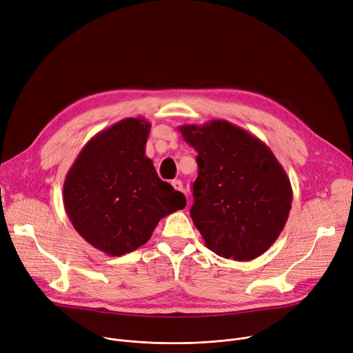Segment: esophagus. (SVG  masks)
Returning <instances> with one entry per match:
<instances>
[{"mask_svg": "<svg viewBox=\"0 0 353 353\" xmlns=\"http://www.w3.org/2000/svg\"><path fill=\"white\" fill-rule=\"evenodd\" d=\"M172 185H173V188L176 190V191H184V187H183V183L180 181V180H173L172 181Z\"/></svg>", "mask_w": 353, "mask_h": 353, "instance_id": "34e87169", "label": "esophagus"}]
</instances>
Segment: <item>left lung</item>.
Returning <instances> with one entry per match:
<instances>
[{
	"label": "left lung",
	"instance_id": "8db88e82",
	"mask_svg": "<svg viewBox=\"0 0 353 353\" xmlns=\"http://www.w3.org/2000/svg\"><path fill=\"white\" fill-rule=\"evenodd\" d=\"M179 130L198 152L190 215L205 245L236 261L260 257L289 216L293 195L286 172L261 139L226 120Z\"/></svg>",
	"mask_w": 353,
	"mask_h": 353
}]
</instances>
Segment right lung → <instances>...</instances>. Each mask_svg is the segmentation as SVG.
I'll list each match as a JSON object with an SVG mask.
<instances>
[{"label":"right lung","instance_id":"1","mask_svg":"<svg viewBox=\"0 0 353 353\" xmlns=\"http://www.w3.org/2000/svg\"><path fill=\"white\" fill-rule=\"evenodd\" d=\"M150 124L124 119L90 138L64 180V208L74 229L108 256L145 244L185 196L162 181L145 157Z\"/></svg>","mask_w":353,"mask_h":353}]
</instances>
